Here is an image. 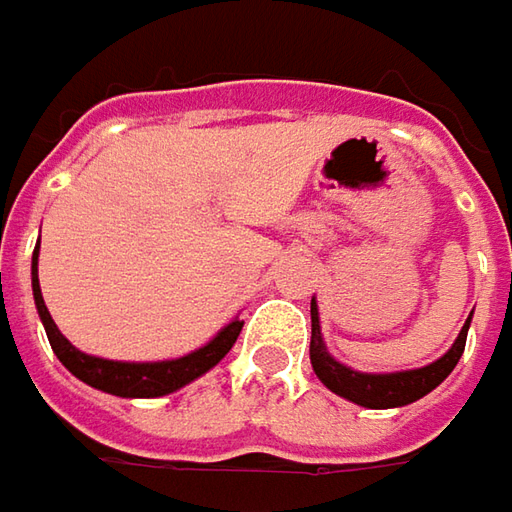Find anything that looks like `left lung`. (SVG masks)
<instances>
[{"instance_id":"left-lung-1","label":"left lung","mask_w":512,"mask_h":512,"mask_svg":"<svg viewBox=\"0 0 512 512\" xmlns=\"http://www.w3.org/2000/svg\"><path fill=\"white\" fill-rule=\"evenodd\" d=\"M470 317L459 331L456 343L448 348V354L431 362V365L414 368V371H394V374H362V371H354V368H348L328 354L323 334H320L317 303L311 300V368L328 391H334L337 397L351 399L362 408H399V405H408V402H416L425 394H431L433 388L456 368V362L465 351Z\"/></svg>"}]
</instances>
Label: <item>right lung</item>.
Listing matches in <instances>:
<instances>
[{"label": "right lung", "instance_id": "add662e5", "mask_svg": "<svg viewBox=\"0 0 512 512\" xmlns=\"http://www.w3.org/2000/svg\"><path fill=\"white\" fill-rule=\"evenodd\" d=\"M33 300H36V309H39V317H42V326L47 331V340H50V348L53 354L59 357L64 368L79 377L81 382L93 385L104 394H115V397H164V394H172L178 388L189 385L192 379H198L201 374H206L209 368H215L218 362L229 354V348L238 340L240 328L243 323L240 320H232L229 326H223L209 343L186 354V357H178V360H164V362H118V360H101V357H90L79 351L76 345L70 343L64 337L62 331L56 328L50 311L45 306V297H42V289H39V246L33 252Z\"/></svg>", "mask_w": 512, "mask_h": 512}]
</instances>
